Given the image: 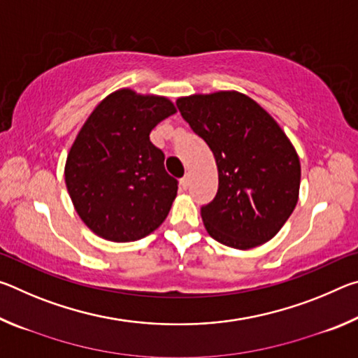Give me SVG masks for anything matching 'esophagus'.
Masks as SVG:
<instances>
[{
  "label": "esophagus",
  "instance_id": "obj_1",
  "mask_svg": "<svg viewBox=\"0 0 358 358\" xmlns=\"http://www.w3.org/2000/svg\"><path fill=\"white\" fill-rule=\"evenodd\" d=\"M180 186H181V189H183V191L187 189V186H189V177H187V175L180 180Z\"/></svg>",
  "mask_w": 358,
  "mask_h": 358
}]
</instances>
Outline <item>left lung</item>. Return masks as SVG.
Returning a JSON list of instances; mask_svg holds the SVG:
<instances>
[{
    "label": "left lung",
    "instance_id": "left-lung-1",
    "mask_svg": "<svg viewBox=\"0 0 358 358\" xmlns=\"http://www.w3.org/2000/svg\"><path fill=\"white\" fill-rule=\"evenodd\" d=\"M177 106L216 161V197L201 208L210 237L241 251L270 241L299 202L300 157L286 132L234 90L181 96Z\"/></svg>",
    "mask_w": 358,
    "mask_h": 358
}]
</instances>
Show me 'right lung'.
<instances>
[{"mask_svg": "<svg viewBox=\"0 0 358 358\" xmlns=\"http://www.w3.org/2000/svg\"><path fill=\"white\" fill-rule=\"evenodd\" d=\"M175 112L166 96L120 88L78 131L66 157V187L77 215L98 237L128 243L164 222L178 186L150 132Z\"/></svg>", "mask_w": 358, "mask_h": 358, "instance_id": "1", "label": "right lung"}]
</instances>
